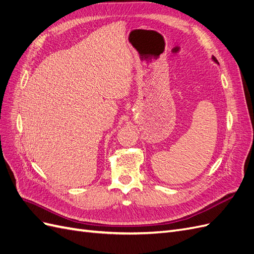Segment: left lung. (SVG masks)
Listing matches in <instances>:
<instances>
[{
  "mask_svg": "<svg viewBox=\"0 0 254 254\" xmlns=\"http://www.w3.org/2000/svg\"><path fill=\"white\" fill-rule=\"evenodd\" d=\"M212 60L214 61V63H216V64H218V61H217V59H216V58H215L214 56H212Z\"/></svg>",
  "mask_w": 254,
  "mask_h": 254,
  "instance_id": "left-lung-1",
  "label": "left lung"
}]
</instances>
